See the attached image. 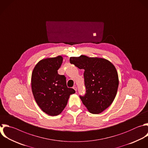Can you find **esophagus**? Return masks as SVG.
Instances as JSON below:
<instances>
[{
	"label": "esophagus",
	"instance_id": "34e87169",
	"mask_svg": "<svg viewBox=\"0 0 148 148\" xmlns=\"http://www.w3.org/2000/svg\"><path fill=\"white\" fill-rule=\"evenodd\" d=\"M73 88L76 91H77V87H76V86H74V87H73Z\"/></svg>",
	"mask_w": 148,
	"mask_h": 148
}]
</instances>
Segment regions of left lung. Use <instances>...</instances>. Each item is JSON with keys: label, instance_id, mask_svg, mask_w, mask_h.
<instances>
[{"label": "left lung", "instance_id": "1", "mask_svg": "<svg viewBox=\"0 0 148 148\" xmlns=\"http://www.w3.org/2000/svg\"><path fill=\"white\" fill-rule=\"evenodd\" d=\"M70 63L84 70L86 94L80 98L88 111L98 114L113 102L117 91L119 77L114 66L101 58L85 56L71 57Z\"/></svg>", "mask_w": 148, "mask_h": 148}]
</instances>
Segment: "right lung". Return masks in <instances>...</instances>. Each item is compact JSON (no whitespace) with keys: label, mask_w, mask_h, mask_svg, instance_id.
<instances>
[{"label":"right lung","mask_w":148,"mask_h":148,"mask_svg":"<svg viewBox=\"0 0 148 148\" xmlns=\"http://www.w3.org/2000/svg\"><path fill=\"white\" fill-rule=\"evenodd\" d=\"M61 56L40 61L35 66L31 77L32 90L40 109L50 116L60 114L71 94L75 91L66 86V77L58 73L62 63Z\"/></svg>","instance_id":"1"}]
</instances>
